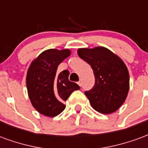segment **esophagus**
I'll return each instance as SVG.
<instances>
[{"label": "esophagus", "instance_id": "esophagus-1", "mask_svg": "<svg viewBox=\"0 0 148 148\" xmlns=\"http://www.w3.org/2000/svg\"><path fill=\"white\" fill-rule=\"evenodd\" d=\"M77 84H78V86H82V81H79L78 82H77Z\"/></svg>", "mask_w": 148, "mask_h": 148}]
</instances>
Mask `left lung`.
Wrapping results in <instances>:
<instances>
[{"mask_svg":"<svg viewBox=\"0 0 148 148\" xmlns=\"http://www.w3.org/2000/svg\"><path fill=\"white\" fill-rule=\"evenodd\" d=\"M77 55L93 69L95 84L85 94L91 106L103 114L117 110L129 90V74L123 60L104 47L79 48Z\"/></svg>","mask_w":148,"mask_h":148,"instance_id":"obj_1","label":"left lung"}]
</instances>
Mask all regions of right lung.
I'll return each mask as SVG.
<instances>
[{"label": "right lung", "mask_w": 148, "mask_h": 148, "mask_svg": "<svg viewBox=\"0 0 148 148\" xmlns=\"http://www.w3.org/2000/svg\"><path fill=\"white\" fill-rule=\"evenodd\" d=\"M69 49H49L32 62L26 77L31 103L40 114L54 117L66 108L63 104L78 85L69 81V71L57 74L58 65L71 55Z\"/></svg>", "instance_id": "1"}]
</instances>
